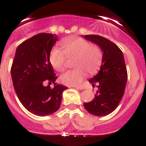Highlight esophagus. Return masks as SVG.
<instances>
[{
    "mask_svg": "<svg viewBox=\"0 0 146 146\" xmlns=\"http://www.w3.org/2000/svg\"><path fill=\"white\" fill-rule=\"evenodd\" d=\"M75 88L77 89V90H83L84 87H82V86H75Z\"/></svg>",
    "mask_w": 146,
    "mask_h": 146,
    "instance_id": "34e87169",
    "label": "esophagus"
}]
</instances>
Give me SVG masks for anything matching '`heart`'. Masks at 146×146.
<instances>
[{"label":"heart","instance_id":"b5f03b06","mask_svg":"<svg viewBox=\"0 0 146 146\" xmlns=\"http://www.w3.org/2000/svg\"><path fill=\"white\" fill-rule=\"evenodd\" d=\"M62 50L54 48L50 53L49 60L56 71H62L67 58H76L74 66L76 69L68 70L60 76L59 80L64 84L77 85L82 82L88 73H94L99 69L102 62V52L98 45H90L80 37H70L61 42Z\"/></svg>","mask_w":146,"mask_h":146}]
</instances>
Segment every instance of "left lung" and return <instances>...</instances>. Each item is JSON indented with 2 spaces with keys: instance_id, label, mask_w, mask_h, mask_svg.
<instances>
[{
  "instance_id": "1",
  "label": "left lung",
  "mask_w": 146,
  "mask_h": 146,
  "mask_svg": "<svg viewBox=\"0 0 146 146\" xmlns=\"http://www.w3.org/2000/svg\"><path fill=\"white\" fill-rule=\"evenodd\" d=\"M87 40L101 48L103 52L102 62L98 73L89 80L98 90L95 98L84 106L89 113L96 116H105L117 108L123 96L127 70L123 54L117 45L106 38L98 35H85Z\"/></svg>"
}]
</instances>
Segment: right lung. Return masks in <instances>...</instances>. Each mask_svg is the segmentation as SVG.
Instances as JSON below:
<instances>
[{
  "label": "right lung",
  "mask_w": 146,
  "mask_h": 146,
  "mask_svg": "<svg viewBox=\"0 0 146 146\" xmlns=\"http://www.w3.org/2000/svg\"><path fill=\"white\" fill-rule=\"evenodd\" d=\"M56 35L40 33L18 45L11 68L15 92L23 106L38 116L50 115L60 107L68 87L56 83L57 77L49 60ZM49 82L45 87L43 84ZM54 83L53 88L50 85Z\"/></svg>",
  "instance_id": "add662e5"
}]
</instances>
